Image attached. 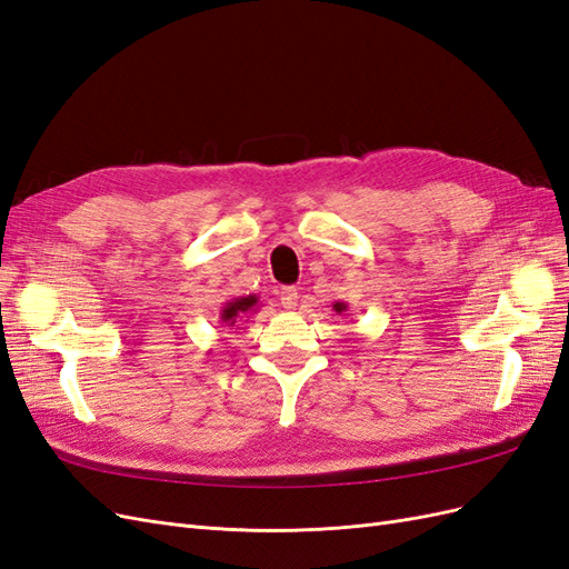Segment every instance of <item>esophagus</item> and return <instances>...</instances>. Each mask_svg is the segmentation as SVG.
I'll use <instances>...</instances> for the list:
<instances>
[{"mask_svg":"<svg viewBox=\"0 0 569 569\" xmlns=\"http://www.w3.org/2000/svg\"><path fill=\"white\" fill-rule=\"evenodd\" d=\"M280 303L291 311V308H297L299 303V289L297 287H282L280 289Z\"/></svg>","mask_w":569,"mask_h":569,"instance_id":"esophagus-1","label":"esophagus"}]
</instances>
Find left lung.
Wrapping results in <instances>:
<instances>
[{
	"label": "left lung",
	"instance_id": "obj_1",
	"mask_svg": "<svg viewBox=\"0 0 569 569\" xmlns=\"http://www.w3.org/2000/svg\"><path fill=\"white\" fill-rule=\"evenodd\" d=\"M332 308H335V311H337V313H343V311H347V308H349V306H347V303H343V301H337V303H335Z\"/></svg>",
	"mask_w": 569,
	"mask_h": 569
}]
</instances>
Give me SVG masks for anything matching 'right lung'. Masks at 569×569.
<instances>
[{
    "label": "right lung",
    "instance_id": "obj_1",
    "mask_svg": "<svg viewBox=\"0 0 569 569\" xmlns=\"http://www.w3.org/2000/svg\"><path fill=\"white\" fill-rule=\"evenodd\" d=\"M256 311H258V297L256 295L228 299L226 303L220 306V325L234 327L239 322H247V318Z\"/></svg>",
    "mask_w": 569,
    "mask_h": 569
}]
</instances>
